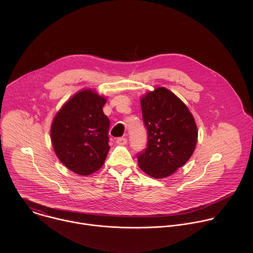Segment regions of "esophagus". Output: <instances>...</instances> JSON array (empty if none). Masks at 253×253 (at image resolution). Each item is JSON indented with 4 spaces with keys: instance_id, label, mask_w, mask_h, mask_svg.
Listing matches in <instances>:
<instances>
[{
    "instance_id": "1",
    "label": "esophagus",
    "mask_w": 253,
    "mask_h": 253,
    "mask_svg": "<svg viewBox=\"0 0 253 253\" xmlns=\"http://www.w3.org/2000/svg\"><path fill=\"white\" fill-rule=\"evenodd\" d=\"M116 142H117V144H119V145H125V144L127 143V139L124 137H120L116 140Z\"/></svg>"
}]
</instances>
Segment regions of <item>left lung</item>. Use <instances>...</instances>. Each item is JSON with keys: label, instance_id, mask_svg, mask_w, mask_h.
<instances>
[{"label": "left lung", "instance_id": "left-lung-1", "mask_svg": "<svg viewBox=\"0 0 253 253\" xmlns=\"http://www.w3.org/2000/svg\"><path fill=\"white\" fill-rule=\"evenodd\" d=\"M146 148L137 154L139 167L154 178L170 176L193 154L197 127L186 105L164 87L141 99Z\"/></svg>", "mask_w": 253, "mask_h": 253}]
</instances>
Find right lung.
<instances>
[{"instance_id":"add662e5","label":"right lung","mask_w":253,"mask_h":253,"mask_svg":"<svg viewBox=\"0 0 253 253\" xmlns=\"http://www.w3.org/2000/svg\"><path fill=\"white\" fill-rule=\"evenodd\" d=\"M104 97L83 90L55 116L51 139L57 157L71 171L89 175L104 164L109 151L110 121L103 112Z\"/></svg>"}]
</instances>
